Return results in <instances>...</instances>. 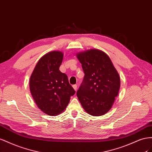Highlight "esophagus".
<instances>
[{
    "mask_svg": "<svg viewBox=\"0 0 152 152\" xmlns=\"http://www.w3.org/2000/svg\"><path fill=\"white\" fill-rule=\"evenodd\" d=\"M72 87L74 88V89L75 90V91H76V90H77V86L76 85H72Z\"/></svg>",
    "mask_w": 152,
    "mask_h": 152,
    "instance_id": "1",
    "label": "esophagus"
}]
</instances>
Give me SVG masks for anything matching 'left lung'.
<instances>
[{
	"mask_svg": "<svg viewBox=\"0 0 152 152\" xmlns=\"http://www.w3.org/2000/svg\"><path fill=\"white\" fill-rule=\"evenodd\" d=\"M85 73L77 91L84 110L92 116H101L111 109L118 94L120 79L110 57L101 50H90L77 55Z\"/></svg>",
	"mask_w": 152,
	"mask_h": 152,
	"instance_id": "8db88e82",
	"label": "left lung"
}]
</instances>
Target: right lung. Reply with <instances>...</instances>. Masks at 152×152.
Segmentation results:
<instances>
[{
	"instance_id": "obj_1",
	"label": "right lung",
	"mask_w": 152,
	"mask_h": 152,
	"mask_svg": "<svg viewBox=\"0 0 152 152\" xmlns=\"http://www.w3.org/2000/svg\"><path fill=\"white\" fill-rule=\"evenodd\" d=\"M63 56L60 51H51L42 56L30 78V90L34 101L48 115L62 112L76 92L67 76L59 70Z\"/></svg>"
}]
</instances>
